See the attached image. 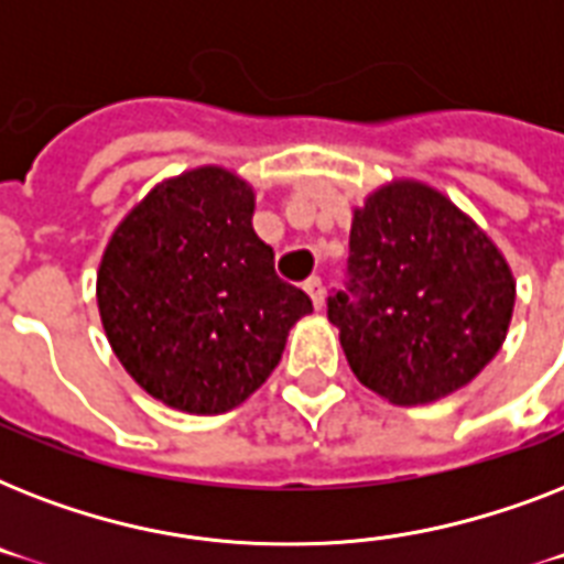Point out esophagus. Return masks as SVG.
Returning <instances> with one entry per match:
<instances>
[{
	"label": "esophagus",
	"instance_id": "1",
	"mask_svg": "<svg viewBox=\"0 0 564 564\" xmlns=\"http://www.w3.org/2000/svg\"><path fill=\"white\" fill-rule=\"evenodd\" d=\"M304 290H307V295L313 299V307L316 310L325 307V286H322L318 278H307V281H304Z\"/></svg>",
	"mask_w": 564,
	"mask_h": 564
}]
</instances>
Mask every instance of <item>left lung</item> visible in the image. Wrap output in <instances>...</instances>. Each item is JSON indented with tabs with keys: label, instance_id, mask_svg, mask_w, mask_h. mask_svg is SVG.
I'll use <instances>...</instances> for the list:
<instances>
[{
	"label": "left lung",
	"instance_id": "obj_1",
	"mask_svg": "<svg viewBox=\"0 0 564 564\" xmlns=\"http://www.w3.org/2000/svg\"><path fill=\"white\" fill-rule=\"evenodd\" d=\"M347 292L327 301L348 366L398 406L433 403L480 375L507 339L516 278L445 193L394 178L354 207Z\"/></svg>",
	"mask_w": 564,
	"mask_h": 564
}]
</instances>
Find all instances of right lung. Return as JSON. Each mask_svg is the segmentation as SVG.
<instances>
[{
    "label": "right lung",
    "mask_w": 564,
    "mask_h": 564,
    "mask_svg": "<svg viewBox=\"0 0 564 564\" xmlns=\"http://www.w3.org/2000/svg\"><path fill=\"white\" fill-rule=\"evenodd\" d=\"M254 189L225 166L161 181L110 234L96 301L110 348L172 410L219 415L281 362L313 301L274 274Z\"/></svg>",
    "instance_id": "right-lung-1"
}]
</instances>
